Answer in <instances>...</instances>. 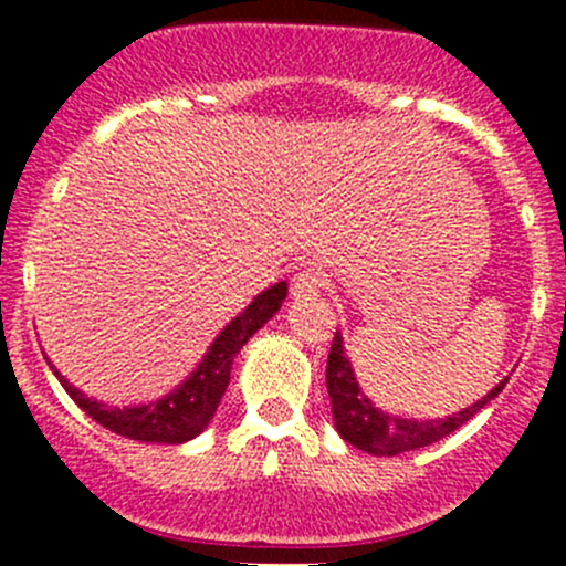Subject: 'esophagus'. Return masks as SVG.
Instances as JSON below:
<instances>
[{
  "label": "esophagus",
  "instance_id": "34e87169",
  "mask_svg": "<svg viewBox=\"0 0 566 566\" xmlns=\"http://www.w3.org/2000/svg\"><path fill=\"white\" fill-rule=\"evenodd\" d=\"M325 287V276L315 268H304V271H298L293 276V282H290V290H293L295 298H310V295H317L319 290Z\"/></svg>",
  "mask_w": 566,
  "mask_h": 566
}]
</instances>
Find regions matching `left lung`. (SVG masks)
I'll list each match as a JSON object with an SVG mask.
<instances>
[{"label":"left lung","instance_id":"obj_1","mask_svg":"<svg viewBox=\"0 0 566 566\" xmlns=\"http://www.w3.org/2000/svg\"><path fill=\"white\" fill-rule=\"evenodd\" d=\"M325 386H328L331 397V413H334V424L339 436L347 443L367 454H378V458H394V454L410 452V449L430 447V443L441 441L449 432L460 430L471 416H476L490 399L499 397L506 380H501L488 397L473 402L471 408L460 410V413L447 416V419L436 421H419V419H397V416L384 413L375 408L361 391H358L356 375H353L350 361H347L345 350H342L339 331L334 334L328 353V367H325Z\"/></svg>","mask_w":566,"mask_h":566}]
</instances>
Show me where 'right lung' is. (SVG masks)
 I'll return each mask as SVG.
<instances>
[{"instance_id":"1","label":"right lung","mask_w":566,"mask_h":566,"mask_svg":"<svg viewBox=\"0 0 566 566\" xmlns=\"http://www.w3.org/2000/svg\"><path fill=\"white\" fill-rule=\"evenodd\" d=\"M287 298V284L279 282L271 290L256 295L254 301L241 312L210 345L208 356L197 367V373L175 389L169 397L158 402L139 405V408H106V405L87 399L82 391L73 389L65 378L60 384L71 394L73 402L84 410L93 421H98L106 430L117 436L130 438V441L145 443H182L191 441L193 436L205 430L224 397L227 384H230L232 358L238 356L251 334L262 328L279 312L282 301Z\"/></svg>"}]
</instances>
